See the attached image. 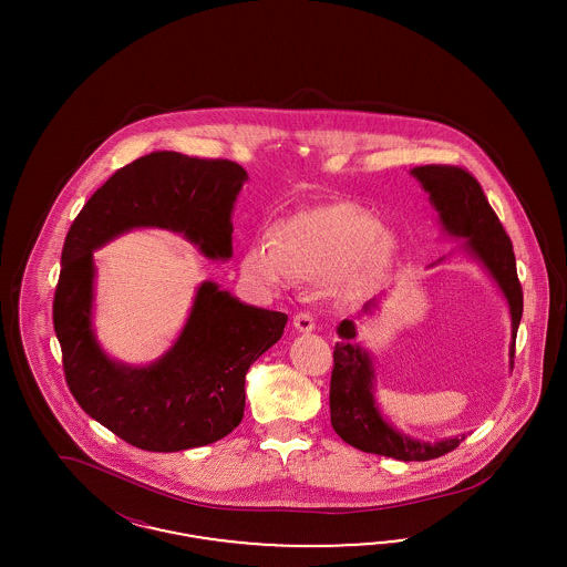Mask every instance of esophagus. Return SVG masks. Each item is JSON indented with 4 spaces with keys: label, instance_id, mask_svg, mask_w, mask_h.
Here are the masks:
<instances>
[{
    "label": "esophagus",
    "instance_id": "34e87169",
    "mask_svg": "<svg viewBox=\"0 0 567 567\" xmlns=\"http://www.w3.org/2000/svg\"><path fill=\"white\" fill-rule=\"evenodd\" d=\"M292 327L297 328L299 332H311L313 328H316V320L306 313V311H301V313H297L295 318H292Z\"/></svg>",
    "mask_w": 567,
    "mask_h": 567
}]
</instances>
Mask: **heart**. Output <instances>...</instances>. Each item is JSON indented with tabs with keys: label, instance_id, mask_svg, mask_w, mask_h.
<instances>
[{
	"label": "heart",
	"instance_id": "1",
	"mask_svg": "<svg viewBox=\"0 0 567 567\" xmlns=\"http://www.w3.org/2000/svg\"><path fill=\"white\" fill-rule=\"evenodd\" d=\"M391 240L374 216L351 204L316 207L278 223L270 247H251L240 259L243 275L261 287L280 289L287 278L322 280L347 266L374 268Z\"/></svg>",
	"mask_w": 567,
	"mask_h": 567
}]
</instances>
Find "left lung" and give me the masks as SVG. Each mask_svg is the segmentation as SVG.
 <instances>
[{
    "label": "left lung",
    "instance_id": "8db88e82",
    "mask_svg": "<svg viewBox=\"0 0 567 567\" xmlns=\"http://www.w3.org/2000/svg\"><path fill=\"white\" fill-rule=\"evenodd\" d=\"M429 193L430 206L436 209L443 235L464 240L462 249L482 270L493 278L505 297L512 318L509 370H514L515 334L522 320L524 297L515 270L514 245L498 223L497 214L486 202L478 181L457 166H417L410 171ZM445 258L439 259L441 264ZM430 264L429 268L436 266ZM382 297V295H380ZM380 299L368 301L361 316L372 313ZM339 343L334 344V368L330 378V422L334 432L365 453L393 457L399 462H426L453 451L465 439L457 434L441 441H422L396 430L380 412L377 395V368L368 349L353 343L358 328L353 320L337 327Z\"/></svg>",
    "mask_w": 567,
    "mask_h": 567
}]
</instances>
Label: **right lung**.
I'll return each mask as SVG.
<instances>
[{"label":"right lung","instance_id":"obj_1","mask_svg":"<svg viewBox=\"0 0 567 567\" xmlns=\"http://www.w3.org/2000/svg\"><path fill=\"white\" fill-rule=\"evenodd\" d=\"M247 172L228 159L143 155L105 181L70 226L53 299L70 393L131 445L174 453L237 429L249 365L280 341L287 313L247 306L204 280L171 349L147 363L114 360L93 327V251L135 228L183 235L207 259L233 258V209Z\"/></svg>","mask_w":567,"mask_h":567}]
</instances>
